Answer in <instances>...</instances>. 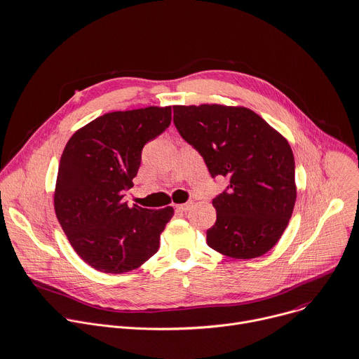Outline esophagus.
Returning <instances> with one entry per match:
<instances>
[{
	"instance_id": "34e87169",
	"label": "esophagus",
	"mask_w": 359,
	"mask_h": 359,
	"mask_svg": "<svg viewBox=\"0 0 359 359\" xmlns=\"http://www.w3.org/2000/svg\"><path fill=\"white\" fill-rule=\"evenodd\" d=\"M191 207H192V203H185V204H180V205H177V210H180V211L185 212V211H188Z\"/></svg>"
}]
</instances>
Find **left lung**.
<instances>
[{"mask_svg": "<svg viewBox=\"0 0 359 359\" xmlns=\"http://www.w3.org/2000/svg\"><path fill=\"white\" fill-rule=\"evenodd\" d=\"M174 124L204 158L211 177L229 180L212 200L217 221L207 231V244L238 259L268 252L284 233L297 200L287 140L243 107L175 105Z\"/></svg>", "mask_w": 359, "mask_h": 359, "instance_id": "1", "label": "left lung"}]
</instances>
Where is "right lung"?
Listing matches in <instances>:
<instances>
[{
  "label": "right lung",
  "instance_id": "obj_1",
  "mask_svg": "<svg viewBox=\"0 0 359 359\" xmlns=\"http://www.w3.org/2000/svg\"><path fill=\"white\" fill-rule=\"evenodd\" d=\"M171 124V107L98 116L67 142L58 167L55 214L75 252L97 271L123 273L148 261L172 218L171 207L124 203L144 145Z\"/></svg>",
  "mask_w": 359,
  "mask_h": 359
}]
</instances>
